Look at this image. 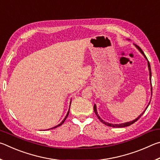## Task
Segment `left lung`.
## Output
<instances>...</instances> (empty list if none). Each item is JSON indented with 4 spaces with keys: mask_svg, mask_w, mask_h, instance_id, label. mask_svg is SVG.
Listing matches in <instances>:
<instances>
[{
    "mask_svg": "<svg viewBox=\"0 0 160 160\" xmlns=\"http://www.w3.org/2000/svg\"><path fill=\"white\" fill-rule=\"evenodd\" d=\"M135 47H136L138 49V51H140V53H141L142 54V56H144L145 57V58L146 59V60H147V61H148V70H149V72H150V85H151V94L152 93V83H151V76H152V72H151V68H150V63H149V61H148V58H147V57H146L145 56V53H144V52H143L142 51V50L141 49V48H140L138 46H137V45H135ZM151 101V100H150ZM150 102H149V104H148V105L147 106V107H146V109H145V111L144 112H143L141 114H140V116H138V117H137L135 119H134L133 121H129V122H126V123H119V124H113V123H108V122H106V121H104V120H103V119H102L101 118V117H100V116H99V114H98V112H97V106H96V104H94V113H95V114L97 115V118H98L99 119V121H101L102 123H103L104 124H105V125H107V126H111V127H114V128H123V127H126V126H131V124H132V123H134L135 121H137L138 120V119L141 117L142 116V115L143 114V113H144V112H145V110L147 109V108L148 107V106H149V104H150Z\"/></svg>",
    "mask_w": 160,
    "mask_h": 160,
    "instance_id": "1",
    "label": "left lung"
}]
</instances>
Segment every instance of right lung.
I'll list each match as a JSON object with an SVG mask.
<instances>
[{"mask_svg": "<svg viewBox=\"0 0 160 160\" xmlns=\"http://www.w3.org/2000/svg\"><path fill=\"white\" fill-rule=\"evenodd\" d=\"M70 104H71V101H70ZM69 112H70V108H69V110H68V113H67V114H66V117L64 118V119L63 121H61V122L58 124V125H57V126H54V127H53V128H49L48 130H50V129H53V128H57L58 126H61L62 124H63V123H64V121H66V118L68 117V114H69Z\"/></svg>", "mask_w": 160, "mask_h": 160, "instance_id": "1", "label": "right lung"}]
</instances>
